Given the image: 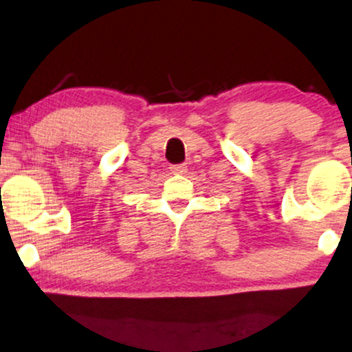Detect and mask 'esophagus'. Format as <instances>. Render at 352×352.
<instances>
[{
  "mask_svg": "<svg viewBox=\"0 0 352 352\" xmlns=\"http://www.w3.org/2000/svg\"><path fill=\"white\" fill-rule=\"evenodd\" d=\"M170 170H172V173H185V172H187V167H185L184 164H180V165H172Z\"/></svg>",
  "mask_w": 352,
  "mask_h": 352,
  "instance_id": "34e87169",
  "label": "esophagus"
}]
</instances>
